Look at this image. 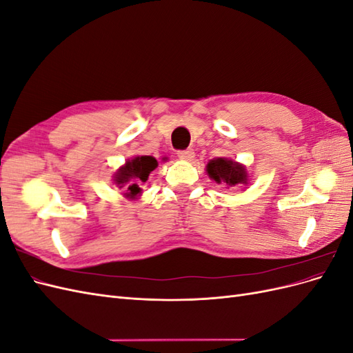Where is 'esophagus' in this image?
<instances>
[{"mask_svg":"<svg viewBox=\"0 0 353 353\" xmlns=\"http://www.w3.org/2000/svg\"><path fill=\"white\" fill-rule=\"evenodd\" d=\"M178 157H179L181 160H184V162H191V160L194 159V152L191 150V148H187V150L178 152Z\"/></svg>","mask_w":353,"mask_h":353,"instance_id":"34e87169","label":"esophagus"}]
</instances>
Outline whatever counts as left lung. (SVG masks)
Here are the masks:
<instances>
[{
	"instance_id": "8db88e82",
	"label": "left lung",
	"mask_w": 353,
	"mask_h": 353,
	"mask_svg": "<svg viewBox=\"0 0 353 353\" xmlns=\"http://www.w3.org/2000/svg\"><path fill=\"white\" fill-rule=\"evenodd\" d=\"M206 174L212 181L227 185V188H248L250 184V176L245 166L228 157H216L209 160L206 165Z\"/></svg>"
}]
</instances>
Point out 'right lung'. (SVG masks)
I'll list each match as a JSON object with an SVG mask.
<instances>
[{"instance_id": "obj_1", "label": "right lung", "mask_w": 353, "mask_h": 353, "mask_svg": "<svg viewBox=\"0 0 353 353\" xmlns=\"http://www.w3.org/2000/svg\"><path fill=\"white\" fill-rule=\"evenodd\" d=\"M166 159L163 157V160ZM157 165V160L153 156H134L113 174V184L121 188L126 200H138L143 194L141 185Z\"/></svg>"}]
</instances>
